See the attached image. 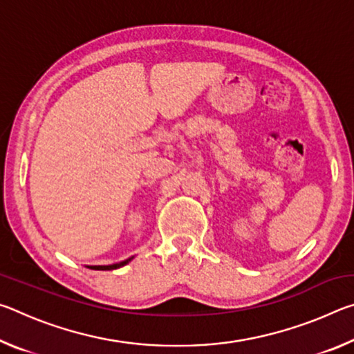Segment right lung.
<instances>
[{"label": "right lung", "mask_w": 354, "mask_h": 354, "mask_svg": "<svg viewBox=\"0 0 354 354\" xmlns=\"http://www.w3.org/2000/svg\"><path fill=\"white\" fill-rule=\"evenodd\" d=\"M133 259H134V256L129 257V259H127V261H122V262H117V263H111V266H88V268H92V270H115V268L127 266V263L131 262Z\"/></svg>", "instance_id": "add662e5"}]
</instances>
